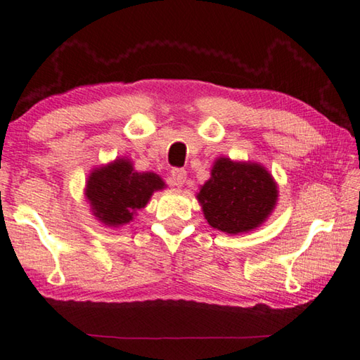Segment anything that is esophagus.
<instances>
[{
  "label": "esophagus",
  "mask_w": 360,
  "mask_h": 360,
  "mask_svg": "<svg viewBox=\"0 0 360 360\" xmlns=\"http://www.w3.org/2000/svg\"><path fill=\"white\" fill-rule=\"evenodd\" d=\"M187 172L184 168H173L172 169V184L176 187H181L186 184Z\"/></svg>",
  "instance_id": "34e87169"
}]
</instances>
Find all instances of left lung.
Returning a JSON list of instances; mask_svg holds the SVG:
<instances>
[{
	"label": "left lung",
	"mask_w": 360,
	"mask_h": 360,
	"mask_svg": "<svg viewBox=\"0 0 360 360\" xmlns=\"http://www.w3.org/2000/svg\"><path fill=\"white\" fill-rule=\"evenodd\" d=\"M197 200L212 229L229 235L248 233L271 216L278 202V184L257 162L219 157Z\"/></svg>",
	"instance_id": "1"
}]
</instances>
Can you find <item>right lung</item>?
Returning a JSON list of instances; mask_svg holds the SVG:
<instances>
[{
  "label": "right lung",
  "instance_id": "1",
  "mask_svg": "<svg viewBox=\"0 0 360 360\" xmlns=\"http://www.w3.org/2000/svg\"><path fill=\"white\" fill-rule=\"evenodd\" d=\"M165 187L154 172H136L129 157H117L90 172L84 195L96 221L117 229L131 222L154 192Z\"/></svg>",
  "mask_w": 360,
  "mask_h": 360
}]
</instances>
